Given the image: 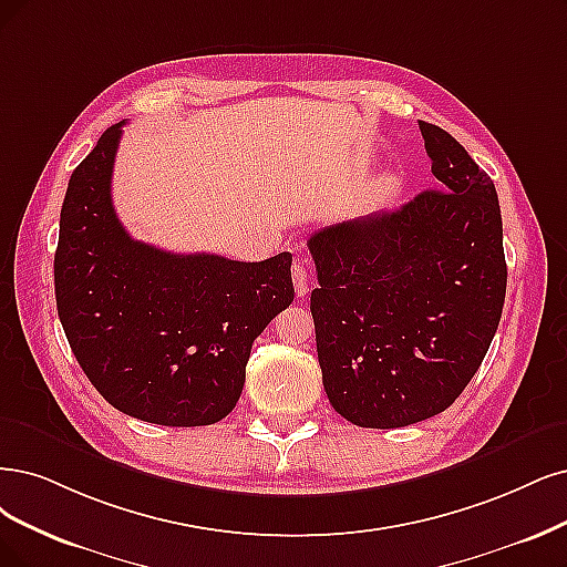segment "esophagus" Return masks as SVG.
Listing matches in <instances>:
<instances>
[{"label":"esophagus","instance_id":"esophagus-1","mask_svg":"<svg viewBox=\"0 0 567 567\" xmlns=\"http://www.w3.org/2000/svg\"><path fill=\"white\" fill-rule=\"evenodd\" d=\"M308 266H306V259L297 257L295 259V268H291V280H295V291L297 297H306L308 295V287H310V280H308Z\"/></svg>","mask_w":567,"mask_h":567}]
</instances>
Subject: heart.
<instances>
[{
	"mask_svg": "<svg viewBox=\"0 0 567 567\" xmlns=\"http://www.w3.org/2000/svg\"><path fill=\"white\" fill-rule=\"evenodd\" d=\"M394 192H396V182H394L392 177H383L379 184L373 186L371 200H373V203H383V200H388Z\"/></svg>",
	"mask_w": 567,
	"mask_h": 567,
	"instance_id": "obj_1",
	"label": "heart"
}]
</instances>
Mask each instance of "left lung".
I'll return each instance as SVG.
<instances>
[{"label":"left lung","mask_w":567,"mask_h":567,"mask_svg":"<svg viewBox=\"0 0 567 567\" xmlns=\"http://www.w3.org/2000/svg\"><path fill=\"white\" fill-rule=\"evenodd\" d=\"M417 125L442 188L308 240L324 392L360 427L446 411L484 362L505 306L495 184L444 128Z\"/></svg>","instance_id":"8db88e82"}]
</instances>
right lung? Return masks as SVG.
Wrapping results in <instances>:
<instances>
[{
  "mask_svg": "<svg viewBox=\"0 0 567 567\" xmlns=\"http://www.w3.org/2000/svg\"><path fill=\"white\" fill-rule=\"evenodd\" d=\"M123 123L70 177L53 261L58 318L114 409L154 425H213L240 400L251 343L295 301L291 255L249 264L133 240L112 205Z\"/></svg>",
  "mask_w": 567,
  "mask_h": 567,
  "instance_id": "1",
  "label": "right lung"
}]
</instances>
